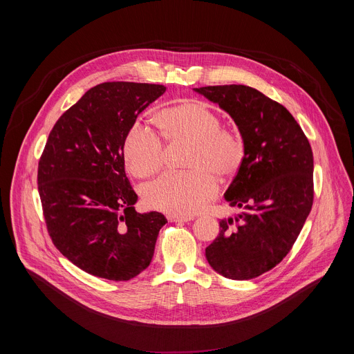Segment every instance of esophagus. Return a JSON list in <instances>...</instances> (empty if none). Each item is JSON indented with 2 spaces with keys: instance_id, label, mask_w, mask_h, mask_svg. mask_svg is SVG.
I'll return each instance as SVG.
<instances>
[{
  "instance_id": "esophagus-1",
  "label": "esophagus",
  "mask_w": 354,
  "mask_h": 354,
  "mask_svg": "<svg viewBox=\"0 0 354 354\" xmlns=\"http://www.w3.org/2000/svg\"><path fill=\"white\" fill-rule=\"evenodd\" d=\"M167 217L171 223H187V221L193 220L192 216H180V214H168Z\"/></svg>"
}]
</instances>
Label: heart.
<instances>
[{"label": "heart", "instance_id": "b5f03b06", "mask_svg": "<svg viewBox=\"0 0 354 354\" xmlns=\"http://www.w3.org/2000/svg\"><path fill=\"white\" fill-rule=\"evenodd\" d=\"M156 124L168 141L192 144L186 160L190 171L167 174L147 185L145 203L169 214L197 213L216 196L217 176L230 178L241 168L243 141L236 131L221 127L220 116L201 100H185L160 111ZM123 158L131 175L148 178L164 168L165 147L156 131L136 124L126 136Z\"/></svg>", "mask_w": 354, "mask_h": 354}]
</instances>
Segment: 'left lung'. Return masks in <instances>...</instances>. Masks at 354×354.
Segmentation results:
<instances>
[{"instance_id": "left-lung-1", "label": "left lung", "mask_w": 354, "mask_h": 354, "mask_svg": "<svg viewBox=\"0 0 354 354\" xmlns=\"http://www.w3.org/2000/svg\"><path fill=\"white\" fill-rule=\"evenodd\" d=\"M235 122L245 156L224 193L242 209L220 220V234L206 248L221 276L249 280L273 269L288 254L311 212L314 157L308 138L276 100L246 85L193 88Z\"/></svg>"}]
</instances>
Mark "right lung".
Instances as JSON below:
<instances>
[{"label": "right lung", "instance_id": "1", "mask_svg": "<svg viewBox=\"0 0 354 354\" xmlns=\"http://www.w3.org/2000/svg\"><path fill=\"white\" fill-rule=\"evenodd\" d=\"M165 91L157 84H99L48 134L37 169L47 231L62 254L92 276L126 281L154 257L167 218L136 212L123 144L137 116Z\"/></svg>", "mask_w": 354, "mask_h": 354}]
</instances>
